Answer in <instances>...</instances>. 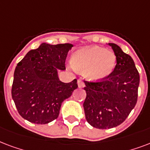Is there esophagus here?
Instances as JSON below:
<instances>
[{
	"label": "esophagus",
	"instance_id": "34e87169",
	"mask_svg": "<svg viewBox=\"0 0 150 150\" xmlns=\"http://www.w3.org/2000/svg\"><path fill=\"white\" fill-rule=\"evenodd\" d=\"M85 86V84H84V83H83V81H81V80H79L78 81V87L79 88H83Z\"/></svg>",
	"mask_w": 150,
	"mask_h": 150
}]
</instances>
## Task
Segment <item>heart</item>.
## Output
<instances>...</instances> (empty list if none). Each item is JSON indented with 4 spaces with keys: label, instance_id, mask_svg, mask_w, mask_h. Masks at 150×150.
Segmentation results:
<instances>
[{
    "label": "heart",
    "instance_id": "b5f03b06",
    "mask_svg": "<svg viewBox=\"0 0 150 150\" xmlns=\"http://www.w3.org/2000/svg\"><path fill=\"white\" fill-rule=\"evenodd\" d=\"M117 57L111 50L98 46H89L77 50L72 56L74 69L83 72L85 77L91 81H101L114 70Z\"/></svg>",
    "mask_w": 150,
    "mask_h": 150
}]
</instances>
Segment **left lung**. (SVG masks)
<instances>
[{
    "label": "left lung",
    "instance_id": "1",
    "mask_svg": "<svg viewBox=\"0 0 150 150\" xmlns=\"http://www.w3.org/2000/svg\"><path fill=\"white\" fill-rule=\"evenodd\" d=\"M117 57L114 70L104 80L84 81L83 110L87 121L98 129L117 127L125 121L136 105L139 74L133 59L118 45L109 43Z\"/></svg>",
    "mask_w": 150,
    "mask_h": 150
}]
</instances>
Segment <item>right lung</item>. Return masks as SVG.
I'll return each instance as SVG.
<instances>
[{"label":"right lung","mask_w":150,"mask_h":150,"mask_svg":"<svg viewBox=\"0 0 150 150\" xmlns=\"http://www.w3.org/2000/svg\"><path fill=\"white\" fill-rule=\"evenodd\" d=\"M71 44L43 43L30 50L17 64L14 72L11 96L18 113L25 120L45 125L59 117L62 102L77 88V81L63 83L58 70L66 69Z\"/></svg>","instance_id":"right-lung-1"}]
</instances>
